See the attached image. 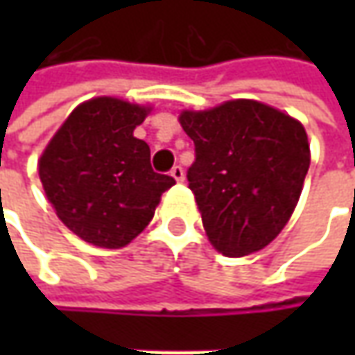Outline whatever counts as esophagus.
Listing matches in <instances>:
<instances>
[{
	"label": "esophagus",
	"instance_id": "obj_1",
	"mask_svg": "<svg viewBox=\"0 0 355 355\" xmlns=\"http://www.w3.org/2000/svg\"><path fill=\"white\" fill-rule=\"evenodd\" d=\"M171 178L175 180V182H184V178H185V171L182 166H173L171 168Z\"/></svg>",
	"mask_w": 355,
	"mask_h": 355
}]
</instances>
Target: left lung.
I'll list each match as a JSON object with an SVG mask.
<instances>
[{
    "instance_id": "8db88e82",
    "label": "left lung",
    "mask_w": 355,
    "mask_h": 355,
    "mask_svg": "<svg viewBox=\"0 0 355 355\" xmlns=\"http://www.w3.org/2000/svg\"><path fill=\"white\" fill-rule=\"evenodd\" d=\"M193 140L189 189L211 245L225 257L261 251L288 223L310 166L304 126L257 101L180 116Z\"/></svg>"
}]
</instances>
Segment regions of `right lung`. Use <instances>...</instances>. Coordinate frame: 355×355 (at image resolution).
<instances>
[{"instance_id": "add662e5", "label": "right lung", "mask_w": 355, "mask_h": 355, "mask_svg": "<svg viewBox=\"0 0 355 355\" xmlns=\"http://www.w3.org/2000/svg\"><path fill=\"white\" fill-rule=\"evenodd\" d=\"M150 108L110 96L80 104L39 159L47 199L64 225L96 247L118 249L138 237L175 180L150 164L134 138Z\"/></svg>"}]
</instances>
